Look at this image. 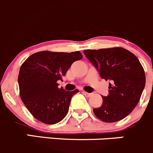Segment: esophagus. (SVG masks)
<instances>
[{"label": "esophagus", "mask_w": 153, "mask_h": 153, "mask_svg": "<svg viewBox=\"0 0 153 153\" xmlns=\"http://www.w3.org/2000/svg\"><path fill=\"white\" fill-rule=\"evenodd\" d=\"M83 94H84V95H85V96H86V97H90L91 95H92V93H89V92H83Z\"/></svg>", "instance_id": "esophagus-1"}]
</instances>
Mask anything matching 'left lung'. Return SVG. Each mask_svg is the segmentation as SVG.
Wrapping results in <instances>:
<instances>
[{"label":"left lung","instance_id":"obj_1","mask_svg":"<svg viewBox=\"0 0 153 153\" xmlns=\"http://www.w3.org/2000/svg\"><path fill=\"white\" fill-rule=\"evenodd\" d=\"M86 58L109 81V95L102 96L103 104L93 109L101 121L116 122L127 116L137 106L146 83L144 70L136 56L122 47L84 50Z\"/></svg>","mask_w":153,"mask_h":153}]
</instances>
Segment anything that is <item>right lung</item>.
I'll use <instances>...</instances> for the list:
<instances>
[{
	"mask_svg": "<svg viewBox=\"0 0 153 153\" xmlns=\"http://www.w3.org/2000/svg\"><path fill=\"white\" fill-rule=\"evenodd\" d=\"M79 51L32 54L21 65L18 75L20 96L30 113L42 123L55 124L67 115L72 97L78 89L58 88V81L73 62L82 59Z\"/></svg>",
	"mask_w": 153,
	"mask_h": 153,
	"instance_id": "right-lung-1",
	"label": "right lung"
}]
</instances>
